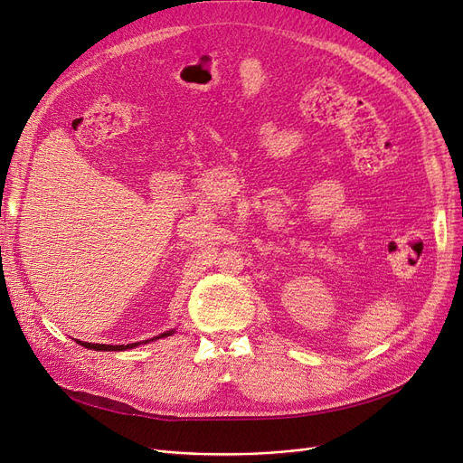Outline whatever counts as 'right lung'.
I'll list each match as a JSON object with an SVG mask.
<instances>
[{"mask_svg": "<svg viewBox=\"0 0 463 463\" xmlns=\"http://www.w3.org/2000/svg\"><path fill=\"white\" fill-rule=\"evenodd\" d=\"M172 334H174V330L165 332V334H160L158 338H164V335H172ZM79 344H80V342H79ZM82 345L89 347V349H96V352H121V349H129V347H135V345H138V344H128V345H104V344H87V342H82Z\"/></svg>", "mask_w": 463, "mask_h": 463, "instance_id": "add662e5", "label": "right lung"}]
</instances>
